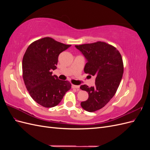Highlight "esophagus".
Wrapping results in <instances>:
<instances>
[{
	"mask_svg": "<svg viewBox=\"0 0 150 150\" xmlns=\"http://www.w3.org/2000/svg\"><path fill=\"white\" fill-rule=\"evenodd\" d=\"M72 88H73V89H77L78 90V89H79V86L72 84Z\"/></svg>",
	"mask_w": 150,
	"mask_h": 150,
	"instance_id": "esophagus-1",
	"label": "esophagus"
}]
</instances>
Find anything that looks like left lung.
Instances as JSON below:
<instances>
[{
  "mask_svg": "<svg viewBox=\"0 0 150 150\" xmlns=\"http://www.w3.org/2000/svg\"><path fill=\"white\" fill-rule=\"evenodd\" d=\"M87 60L84 67L86 74L96 76L94 86H81L88 93L87 100L81 106L88 112L100 110L115 96L123 74L124 67L120 52L115 47L104 42L75 46Z\"/></svg>",
  "mask_w": 150,
  "mask_h": 150,
  "instance_id": "1",
  "label": "left lung"
}]
</instances>
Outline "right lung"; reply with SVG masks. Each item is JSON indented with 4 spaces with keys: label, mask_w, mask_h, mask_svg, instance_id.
Listing matches in <instances>:
<instances>
[{
    "label": "right lung",
    "mask_w": 150,
    "mask_h": 150,
    "mask_svg": "<svg viewBox=\"0 0 150 150\" xmlns=\"http://www.w3.org/2000/svg\"><path fill=\"white\" fill-rule=\"evenodd\" d=\"M71 45L44 38L31 43L22 59V77L25 87L34 100L45 108L57 106L71 88L68 81L52 75L58 56Z\"/></svg>",
    "instance_id": "obj_1"
}]
</instances>
